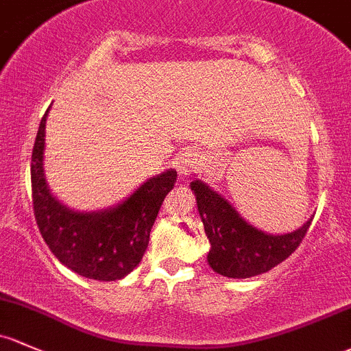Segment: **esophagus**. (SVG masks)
Returning <instances> with one entry per match:
<instances>
[{"mask_svg":"<svg viewBox=\"0 0 351 351\" xmlns=\"http://www.w3.org/2000/svg\"><path fill=\"white\" fill-rule=\"evenodd\" d=\"M172 164H174L179 176H187L189 172H192V169H195L199 165V157L194 150H184L182 154H179V156L172 160Z\"/></svg>","mask_w":351,"mask_h":351,"instance_id":"obj_1","label":"esophagus"}]
</instances>
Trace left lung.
I'll list each match as a JSON object with an SVG mask.
<instances>
[{
	"mask_svg": "<svg viewBox=\"0 0 351 351\" xmlns=\"http://www.w3.org/2000/svg\"><path fill=\"white\" fill-rule=\"evenodd\" d=\"M189 187L210 244L207 263L221 276L244 280L278 266L300 246L313 221L311 216L295 231L271 234L247 222L228 199L202 180L194 179Z\"/></svg>",
	"mask_w": 351,
	"mask_h": 351,
	"instance_id": "1",
	"label": "left lung"
}]
</instances>
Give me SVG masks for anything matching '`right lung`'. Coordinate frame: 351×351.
<instances>
[{
  "label": "right lung",
  "mask_w": 351,
  "mask_h": 351,
  "mask_svg": "<svg viewBox=\"0 0 351 351\" xmlns=\"http://www.w3.org/2000/svg\"><path fill=\"white\" fill-rule=\"evenodd\" d=\"M40 122L32 156V191L36 224L51 252L77 274L97 281H117L130 274L149 244L150 229L174 187V169L142 182L129 197L100 210H77L50 191L45 176V129Z\"/></svg>",
  "instance_id": "add662e5"
}]
</instances>
